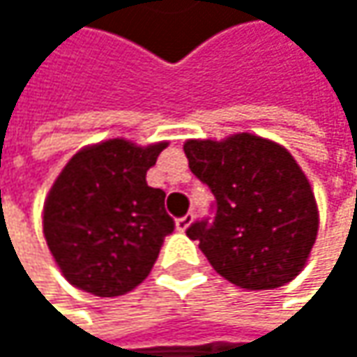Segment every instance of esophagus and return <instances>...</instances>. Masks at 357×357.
I'll return each mask as SVG.
<instances>
[{"label": "esophagus", "mask_w": 357, "mask_h": 357, "mask_svg": "<svg viewBox=\"0 0 357 357\" xmlns=\"http://www.w3.org/2000/svg\"><path fill=\"white\" fill-rule=\"evenodd\" d=\"M192 221H194V215H192V213H188V215L179 217L178 221H176V227H178L179 231H185V229L192 225Z\"/></svg>", "instance_id": "esophagus-1"}]
</instances>
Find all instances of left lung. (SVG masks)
Listing matches in <instances>:
<instances>
[{
	"label": "left lung",
	"instance_id": "8db88e82",
	"mask_svg": "<svg viewBox=\"0 0 357 357\" xmlns=\"http://www.w3.org/2000/svg\"><path fill=\"white\" fill-rule=\"evenodd\" d=\"M192 174L215 194V219L196 221L213 268L242 289H275L300 275L319 234L310 181L281 144L248 132L183 144Z\"/></svg>",
	"mask_w": 357,
	"mask_h": 357
}]
</instances>
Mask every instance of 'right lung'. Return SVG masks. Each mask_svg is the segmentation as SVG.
<instances>
[{
	"label": "right lung",
	"instance_id": "1",
	"mask_svg": "<svg viewBox=\"0 0 357 357\" xmlns=\"http://www.w3.org/2000/svg\"><path fill=\"white\" fill-rule=\"evenodd\" d=\"M165 146H138L123 138L91 144L53 181L43 206V234L74 287L115 298L149 277L176 227L165 192L146 183V172Z\"/></svg>",
	"mask_w": 357,
	"mask_h": 357
}]
</instances>
